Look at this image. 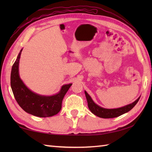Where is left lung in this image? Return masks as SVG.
Wrapping results in <instances>:
<instances>
[{
	"instance_id": "left-lung-1",
	"label": "left lung",
	"mask_w": 152,
	"mask_h": 152,
	"mask_svg": "<svg viewBox=\"0 0 152 152\" xmlns=\"http://www.w3.org/2000/svg\"><path fill=\"white\" fill-rule=\"evenodd\" d=\"M84 92L87 101H88V108L90 110V111H91L93 114H95V115L98 116V117L102 118H114L118 117V116L124 114H125V113L130 111L137 104V103L139 101L140 97V96H139L136 101L131 103L129 104L125 105L120 108L110 109L103 108L99 106L98 104H96V103L93 101V99H91V96H89L88 93L86 91H84Z\"/></svg>"
}]
</instances>
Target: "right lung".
Returning a JSON list of instances; mask_svg holds the SVG:
<instances>
[{"label":"right lung","mask_w":152,"mask_h":152,"mask_svg":"<svg viewBox=\"0 0 152 152\" xmlns=\"http://www.w3.org/2000/svg\"><path fill=\"white\" fill-rule=\"evenodd\" d=\"M22 50L19 51L11 71V88L16 101L24 111L34 116L46 118L56 115L61 110L63 99L72 83L62 86L60 91L53 95H42L31 91L19 76V64Z\"/></svg>","instance_id":"1"}]
</instances>
